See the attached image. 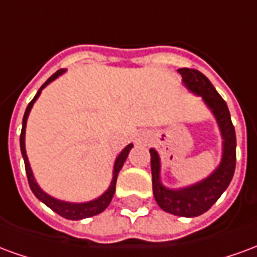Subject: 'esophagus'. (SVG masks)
Masks as SVG:
<instances>
[{"mask_svg":"<svg viewBox=\"0 0 257 257\" xmlns=\"http://www.w3.org/2000/svg\"><path fill=\"white\" fill-rule=\"evenodd\" d=\"M146 142H147V136L145 134H140L135 138V143L136 145H142V143H146Z\"/></svg>","mask_w":257,"mask_h":257,"instance_id":"obj_1","label":"esophagus"}]
</instances>
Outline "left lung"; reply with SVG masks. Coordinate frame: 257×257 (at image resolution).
<instances>
[{"mask_svg": "<svg viewBox=\"0 0 257 257\" xmlns=\"http://www.w3.org/2000/svg\"><path fill=\"white\" fill-rule=\"evenodd\" d=\"M182 82L194 95L201 96L202 100L216 118L223 139V153L220 164L208 178L182 189H169L161 182V161L154 149H150L153 193L157 204L168 213L183 217H195L202 215L215 204L231 182L235 171V131L232 126L230 111L210 81L198 70L179 68Z\"/></svg>", "mask_w": 257, "mask_h": 257, "instance_id": "obj_1", "label": "left lung"}]
</instances>
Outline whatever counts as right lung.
Returning a JSON list of instances; mask_svg holds the SVG:
<instances>
[{"mask_svg": "<svg viewBox=\"0 0 257 257\" xmlns=\"http://www.w3.org/2000/svg\"><path fill=\"white\" fill-rule=\"evenodd\" d=\"M66 73V70L62 68V70H58L56 73L51 75L49 78L47 79V82L42 85L41 88L38 89L37 95L34 96V99L29 103V106L26 108L25 115H23V123H22V134H20V151H22V156H23V160H25V167H26V175H27V179H29V184H30L31 191L34 193L37 198L40 199L41 202L47 205L48 208H51L53 212H56L58 215H60L64 219H68V220H81V219H85V217H90V216H95L101 213L103 210L106 209L107 206L111 202L112 197H114V193H115V183H117L118 173L122 168L123 162L126 161V157H128L129 151L134 147V145L131 143L125 149H123L118 157L115 158V162H114V169H112V179L111 183L108 186V189L101 194L100 197L92 199V201H88V202H67V201H62V199H58L47 194L44 190L38 186V183L36 182V178L33 175V171H31L30 162H29V158H27V154H26V145H25V138H26V125H27V118H29V114H30L31 108L34 106V103L38 99V96L41 95L42 89L49 85L52 81L60 77L62 74Z\"/></svg>", "mask_w": 257, "mask_h": 257, "instance_id": "obj_1", "label": "right lung"}]
</instances>
